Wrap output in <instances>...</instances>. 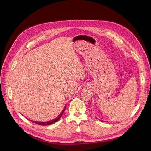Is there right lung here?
Masks as SVG:
<instances>
[{
	"instance_id": "obj_1",
	"label": "right lung",
	"mask_w": 151,
	"mask_h": 151,
	"mask_svg": "<svg viewBox=\"0 0 151 151\" xmlns=\"http://www.w3.org/2000/svg\"><path fill=\"white\" fill-rule=\"evenodd\" d=\"M66 106L64 107V110L63 111L62 113H61V114L59 115V116H58V117H57V118L54 119V120H52V121H48V122H37V121H32L33 122H35L36 124H38V125H51V124H52L55 123V122L58 121V120L60 119V118H61V116H62V115H63V112H64V111H65V109H66Z\"/></svg>"
}]
</instances>
